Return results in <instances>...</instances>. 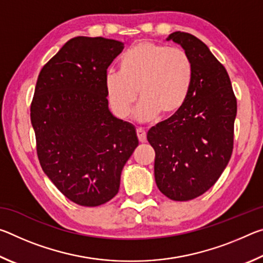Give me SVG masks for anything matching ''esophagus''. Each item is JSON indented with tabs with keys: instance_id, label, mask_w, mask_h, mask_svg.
<instances>
[{
	"instance_id": "obj_1",
	"label": "esophagus",
	"mask_w": 263,
	"mask_h": 263,
	"mask_svg": "<svg viewBox=\"0 0 263 263\" xmlns=\"http://www.w3.org/2000/svg\"><path fill=\"white\" fill-rule=\"evenodd\" d=\"M137 137H138V140L140 142H145L146 139H147V137H146V132L144 130H141V128H137Z\"/></svg>"
}]
</instances>
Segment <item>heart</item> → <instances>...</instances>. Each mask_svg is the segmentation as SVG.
<instances>
[{"instance_id":"heart-1","label":"heart","mask_w":263,"mask_h":263,"mask_svg":"<svg viewBox=\"0 0 263 263\" xmlns=\"http://www.w3.org/2000/svg\"><path fill=\"white\" fill-rule=\"evenodd\" d=\"M193 80L194 65L185 51L142 41L121 57L119 72H108L105 88L111 108L121 118L130 116L139 92L136 118L146 123L159 115L169 118L179 112Z\"/></svg>"}]
</instances>
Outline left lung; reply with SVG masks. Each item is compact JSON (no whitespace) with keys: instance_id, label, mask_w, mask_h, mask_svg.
<instances>
[{"instance_id":"8db88e82","label":"left lung","mask_w":263,"mask_h":263,"mask_svg":"<svg viewBox=\"0 0 263 263\" xmlns=\"http://www.w3.org/2000/svg\"><path fill=\"white\" fill-rule=\"evenodd\" d=\"M194 65L188 100L176 115L153 126L147 140L155 151L159 190L173 201H190L219 179L233 151L237 99L224 66L195 35H168Z\"/></svg>"}]
</instances>
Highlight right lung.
I'll list each match as a JSON object with an SVG mask.
<instances>
[{
  "label": "right lung",
  "mask_w": 263,
  "mask_h": 263,
  "mask_svg": "<svg viewBox=\"0 0 263 263\" xmlns=\"http://www.w3.org/2000/svg\"><path fill=\"white\" fill-rule=\"evenodd\" d=\"M124 44L75 37L42 68L31 103L41 166L70 201L99 206L117 195L124 164L139 144L132 124L108 106L105 77Z\"/></svg>",
  "instance_id": "1"
}]
</instances>
